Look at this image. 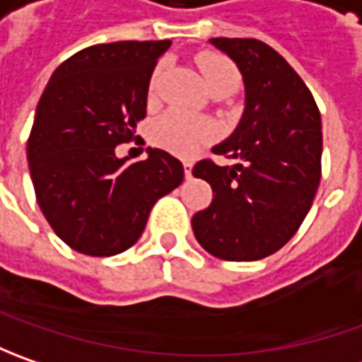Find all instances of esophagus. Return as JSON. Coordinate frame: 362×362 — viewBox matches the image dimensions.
I'll return each instance as SVG.
<instances>
[{"label":"esophagus","mask_w":362,"mask_h":362,"mask_svg":"<svg viewBox=\"0 0 362 362\" xmlns=\"http://www.w3.org/2000/svg\"><path fill=\"white\" fill-rule=\"evenodd\" d=\"M183 171H185V177H187V179L193 177V163H191V160H185V163H183Z\"/></svg>","instance_id":"esophagus-1"}]
</instances>
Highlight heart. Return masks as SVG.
Masks as SVG:
<instances>
[{
	"mask_svg": "<svg viewBox=\"0 0 362 362\" xmlns=\"http://www.w3.org/2000/svg\"><path fill=\"white\" fill-rule=\"evenodd\" d=\"M195 62L202 68L209 92L217 98L231 96L240 88V84H242L240 72H238L235 64L228 60L226 56L216 54V52H202V54H197ZM160 70H163V66H157L153 72V78H151L153 86L159 80ZM214 136H216V127L209 120L189 117L181 110L165 112L151 127V141L160 148L175 153V155H181V157L193 155L199 146L209 143Z\"/></svg>",
	"mask_w": 362,
	"mask_h": 362,
	"instance_id": "obj_1",
	"label": "heart"
}]
</instances>
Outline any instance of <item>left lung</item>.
<instances>
[{
    "label": "left lung",
    "mask_w": 362,
    "mask_h": 362,
    "mask_svg": "<svg viewBox=\"0 0 362 362\" xmlns=\"http://www.w3.org/2000/svg\"><path fill=\"white\" fill-rule=\"evenodd\" d=\"M238 66L245 106L240 124L214 146L233 163L199 160L193 175L214 189L191 228L205 252L254 262L278 252L310 211L320 183L322 122L294 68L254 37H211Z\"/></svg>",
    "instance_id": "left-lung-1"
}]
</instances>
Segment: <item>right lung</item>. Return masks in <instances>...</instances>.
<instances>
[{"label":"right lung","mask_w":362,"mask_h":362,"mask_svg":"<svg viewBox=\"0 0 362 362\" xmlns=\"http://www.w3.org/2000/svg\"><path fill=\"white\" fill-rule=\"evenodd\" d=\"M171 40L112 42L76 52L49 78L30 139L35 199L56 235L86 256L136 243L153 205L183 183V165L160 148L119 159L146 115L157 60Z\"/></svg>","instance_id":"obj_1"}]
</instances>
